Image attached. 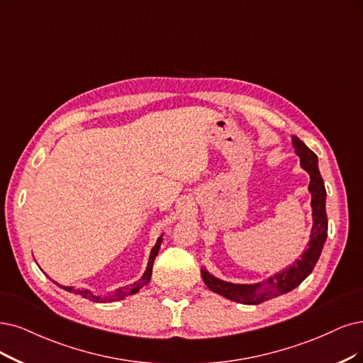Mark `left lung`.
I'll return each instance as SVG.
<instances>
[{
    "label": "left lung",
    "mask_w": 363,
    "mask_h": 363,
    "mask_svg": "<svg viewBox=\"0 0 363 363\" xmlns=\"http://www.w3.org/2000/svg\"><path fill=\"white\" fill-rule=\"evenodd\" d=\"M294 152L301 158V166L310 174L308 190L311 193L313 208V229L310 235L308 248L302 252L291 266L283 272L275 274L262 283L256 284H233L211 275L206 269H202V278L209 290L216 291L221 296L233 302L245 305H257L264 301L281 296L296 289L302 281L310 275L320 257L321 250L328 238V216H326V189L323 178L318 170V158L299 138H291Z\"/></svg>",
    "instance_id": "obj_1"
}]
</instances>
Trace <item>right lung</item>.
<instances>
[{
  "label": "right lung",
  "mask_w": 363,
  "mask_h": 363,
  "mask_svg": "<svg viewBox=\"0 0 363 363\" xmlns=\"http://www.w3.org/2000/svg\"><path fill=\"white\" fill-rule=\"evenodd\" d=\"M161 240H163V235H161V236L157 239V244H155V245H154V248L151 250V254H150V262H147L146 271H145V274L142 275V278H140L139 281H136V283H134V284H131L130 287H123V289H118L115 293L109 294V296L104 298V299H103L101 296H94V294H92L89 290H86V289H74V287H65V286H60L58 283H55V284H57V286H60L61 289L67 290V291H70V293H76V294H80V296H84L85 299H89V301H101V302L109 301V302H113V301H121V299H124L125 296H130V294L138 293V291H139L142 287H145L147 283H150L151 275H152V266H154V260H155L157 254H158V250H160V247H161Z\"/></svg>",
  "instance_id": "right-lung-1"
}]
</instances>
